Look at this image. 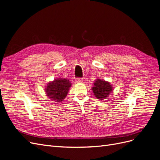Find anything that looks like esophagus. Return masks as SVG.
<instances>
[{
  "label": "esophagus",
  "instance_id": "esophagus-1",
  "mask_svg": "<svg viewBox=\"0 0 160 160\" xmlns=\"http://www.w3.org/2000/svg\"><path fill=\"white\" fill-rule=\"evenodd\" d=\"M75 82L76 83H81V82H83V79L82 78H79V77H77L75 79Z\"/></svg>",
  "mask_w": 160,
  "mask_h": 160
}]
</instances>
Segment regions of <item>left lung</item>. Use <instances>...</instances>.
<instances>
[{
	"instance_id": "1",
	"label": "left lung",
	"mask_w": 160,
	"mask_h": 160,
	"mask_svg": "<svg viewBox=\"0 0 160 160\" xmlns=\"http://www.w3.org/2000/svg\"><path fill=\"white\" fill-rule=\"evenodd\" d=\"M92 90L97 98L103 100L108 98L113 88L109 82L98 79L94 83V87H93Z\"/></svg>"
}]
</instances>
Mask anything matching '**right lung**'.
Listing matches in <instances>:
<instances>
[{
  "instance_id": "1",
  "label": "right lung",
  "mask_w": 160,
  "mask_h": 160,
  "mask_svg": "<svg viewBox=\"0 0 160 160\" xmlns=\"http://www.w3.org/2000/svg\"><path fill=\"white\" fill-rule=\"evenodd\" d=\"M71 85L69 80L59 78L48 83L45 91L48 98L56 102H61L67 96Z\"/></svg>"
}]
</instances>
